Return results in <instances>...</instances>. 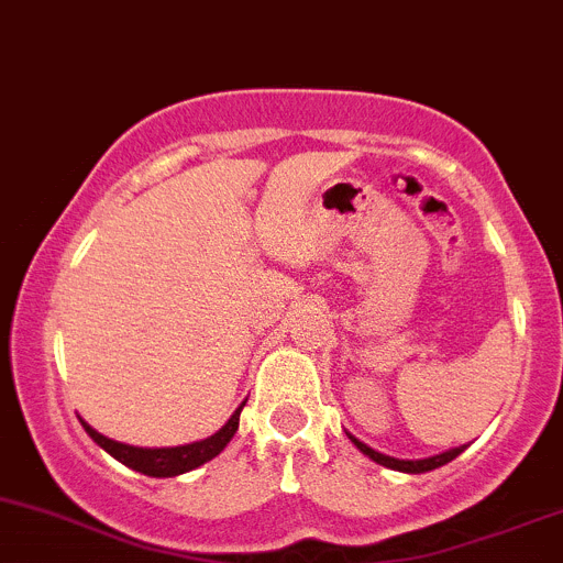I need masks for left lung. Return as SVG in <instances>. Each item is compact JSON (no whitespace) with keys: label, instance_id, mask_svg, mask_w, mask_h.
<instances>
[{"label":"left lung","instance_id":"1","mask_svg":"<svg viewBox=\"0 0 563 563\" xmlns=\"http://www.w3.org/2000/svg\"><path fill=\"white\" fill-rule=\"evenodd\" d=\"M349 438H352V443L356 445V449H360L362 453H365V456H371L373 462H376V464H384V467H389V470H400V473H410V475L429 473V470L443 467V464L453 462V459H456L459 453H462L464 449H467V445H459V449L443 451V453H438V456H429V459H395V456H386V453L373 451L371 445H365V443H362V440H356L354 434H349Z\"/></svg>","mask_w":563,"mask_h":563}]
</instances>
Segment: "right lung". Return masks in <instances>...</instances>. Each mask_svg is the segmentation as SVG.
<instances>
[{
  "label": "right lung",
  "mask_w": 563,
  "mask_h": 563,
  "mask_svg": "<svg viewBox=\"0 0 563 563\" xmlns=\"http://www.w3.org/2000/svg\"><path fill=\"white\" fill-rule=\"evenodd\" d=\"M241 408H244V402L235 408V413L228 419V424L222 427L220 432H214L207 440H198V443L177 445V449H136V445H125V443H118V440L104 438V434L96 432L88 421L82 419L80 421L82 427H86V432L93 438V443H99L101 449L110 453V456L118 459V462H123L125 467L136 470V473L150 475V477H174V475L190 473V470L211 462L217 453L231 443L235 429H239Z\"/></svg>",
  "instance_id": "obj_1"
}]
</instances>
